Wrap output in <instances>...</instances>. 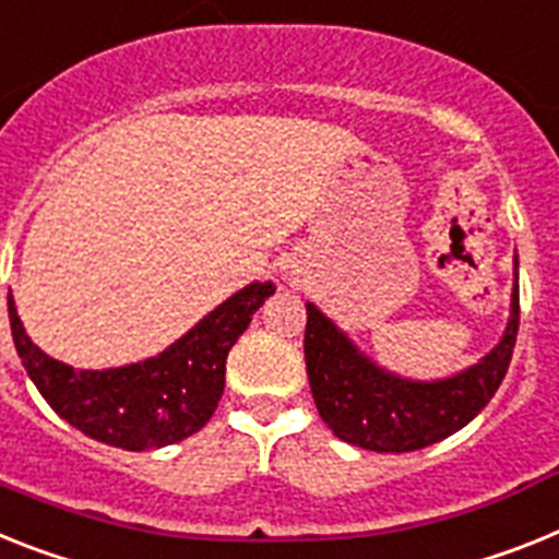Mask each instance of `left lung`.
I'll return each mask as SVG.
<instances>
[{"instance_id": "left-lung-1", "label": "left lung", "mask_w": 559, "mask_h": 559, "mask_svg": "<svg viewBox=\"0 0 559 559\" xmlns=\"http://www.w3.org/2000/svg\"><path fill=\"white\" fill-rule=\"evenodd\" d=\"M520 326V293L500 344L475 367L443 381H406L358 352L344 332L307 304L304 355L318 415L335 438L369 452H415L475 420L495 397L511 364Z\"/></svg>"}]
</instances>
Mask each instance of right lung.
<instances>
[{"label": "right lung", "mask_w": 559, "mask_h": 559, "mask_svg": "<svg viewBox=\"0 0 559 559\" xmlns=\"http://www.w3.org/2000/svg\"><path fill=\"white\" fill-rule=\"evenodd\" d=\"M275 293L270 281L238 289L162 355L119 369H73L27 337L8 298L13 344L50 409L87 438L144 452L190 438L222 401L227 355L255 309Z\"/></svg>", "instance_id": "right-lung-1"}]
</instances>
